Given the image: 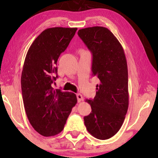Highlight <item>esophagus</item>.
<instances>
[{"instance_id":"1","label":"esophagus","mask_w":158,"mask_h":158,"mask_svg":"<svg viewBox=\"0 0 158 158\" xmlns=\"http://www.w3.org/2000/svg\"><path fill=\"white\" fill-rule=\"evenodd\" d=\"M76 96H77V101H78V102L80 103L82 100H83V96H82L81 94H77Z\"/></svg>"}]
</instances>
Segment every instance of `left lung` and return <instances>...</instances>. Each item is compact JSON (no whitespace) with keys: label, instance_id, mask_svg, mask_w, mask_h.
I'll return each mask as SVG.
<instances>
[{"label":"left lung","instance_id":"8db88e82","mask_svg":"<svg viewBox=\"0 0 158 158\" xmlns=\"http://www.w3.org/2000/svg\"><path fill=\"white\" fill-rule=\"evenodd\" d=\"M77 34L93 55L92 75L99 79L94 99L86 100L92 111L84 117L88 132L107 139L119 130L129 106L128 69L123 47L107 28L88 27Z\"/></svg>","mask_w":158,"mask_h":158}]
</instances>
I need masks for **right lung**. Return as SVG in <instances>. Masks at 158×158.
<instances>
[{
    "label": "right lung",
    "mask_w": 158,
    "mask_h": 158,
    "mask_svg": "<svg viewBox=\"0 0 158 158\" xmlns=\"http://www.w3.org/2000/svg\"><path fill=\"white\" fill-rule=\"evenodd\" d=\"M77 29H45L35 39L26 56L21 79L23 105L30 124L44 137L61 132L77 103L75 94L54 89L52 86L58 77V58Z\"/></svg>",
    "instance_id": "right-lung-1"
}]
</instances>
